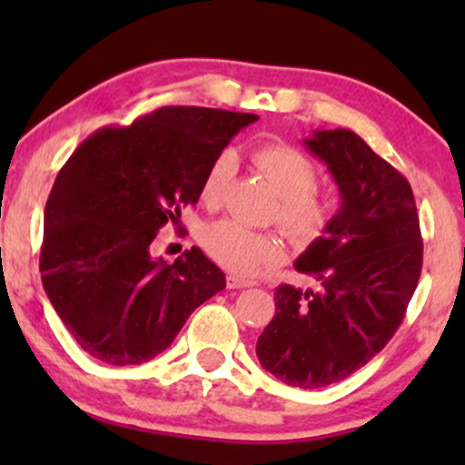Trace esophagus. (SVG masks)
I'll return each mask as SVG.
<instances>
[{
	"label": "esophagus",
	"instance_id": "1",
	"mask_svg": "<svg viewBox=\"0 0 465 465\" xmlns=\"http://www.w3.org/2000/svg\"><path fill=\"white\" fill-rule=\"evenodd\" d=\"M251 282L247 280H240L236 275H229L227 277V288H249Z\"/></svg>",
	"mask_w": 465,
	"mask_h": 465
}]
</instances>
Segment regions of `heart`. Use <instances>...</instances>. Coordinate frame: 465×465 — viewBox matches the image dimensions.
Here are the masks:
<instances>
[{"mask_svg":"<svg viewBox=\"0 0 465 465\" xmlns=\"http://www.w3.org/2000/svg\"><path fill=\"white\" fill-rule=\"evenodd\" d=\"M253 163L280 194L275 216L288 236L302 244L322 236L332 221L334 203L314 188L317 170L311 159L284 143H264L253 151ZM232 165L233 154L225 151L203 174L199 196L207 207L221 203ZM201 242L214 262L240 277L260 275L282 255V240L275 233L244 227L232 218L207 225Z\"/></svg>","mask_w":465,"mask_h":465,"instance_id":"1","label":"heart"}]
</instances>
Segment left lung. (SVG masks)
I'll use <instances>...</instances> for the list:
<instances>
[{
	"instance_id": "left-lung-1",
	"label": "left lung",
	"mask_w": 465,
	"mask_h": 465,
	"mask_svg": "<svg viewBox=\"0 0 465 465\" xmlns=\"http://www.w3.org/2000/svg\"><path fill=\"white\" fill-rule=\"evenodd\" d=\"M328 165L341 207L295 269L317 286L275 288L260 334V365L282 382L319 389L345 381L389 343L421 271V233L409 181L348 129L303 140Z\"/></svg>"
}]
</instances>
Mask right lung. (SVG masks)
Returning a JSON list of instances; mask_svg holds the SVG:
<instances>
[{
	"label": "right lung",
	"mask_w": 465,
	"mask_h": 465,
	"mask_svg": "<svg viewBox=\"0 0 465 465\" xmlns=\"http://www.w3.org/2000/svg\"><path fill=\"white\" fill-rule=\"evenodd\" d=\"M258 120L203 106H162L94 133L54 181L44 216L41 280L76 343L106 365H140L168 348L225 273L199 247L154 258L165 225L199 201L205 170Z\"/></svg>",
	"instance_id": "right-lung-1"
}]
</instances>
